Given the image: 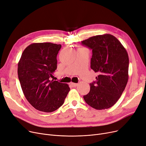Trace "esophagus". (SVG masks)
I'll return each mask as SVG.
<instances>
[{
	"instance_id": "esophagus-1",
	"label": "esophagus",
	"mask_w": 146,
	"mask_h": 146,
	"mask_svg": "<svg viewBox=\"0 0 146 146\" xmlns=\"http://www.w3.org/2000/svg\"><path fill=\"white\" fill-rule=\"evenodd\" d=\"M70 85L72 87H76L78 86V84H75V83H73V82H71Z\"/></svg>"
}]
</instances>
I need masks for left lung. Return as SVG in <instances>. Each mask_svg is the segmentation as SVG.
<instances>
[{
  "label": "left lung",
  "instance_id": "left-lung-1",
  "mask_svg": "<svg viewBox=\"0 0 146 146\" xmlns=\"http://www.w3.org/2000/svg\"><path fill=\"white\" fill-rule=\"evenodd\" d=\"M82 44L92 49L91 68L99 74L97 80L90 84V91L84 98L94 109H109L117 102L127 84L128 53L117 38L110 34L91 37Z\"/></svg>",
  "mask_w": 146,
  "mask_h": 146
}]
</instances>
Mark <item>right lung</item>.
<instances>
[{
	"label": "right lung",
	"instance_id": "1",
	"mask_svg": "<svg viewBox=\"0 0 146 146\" xmlns=\"http://www.w3.org/2000/svg\"><path fill=\"white\" fill-rule=\"evenodd\" d=\"M60 44L34 43L23 51L18 75L25 97L38 110L52 112L64 102L70 91L66 84L49 79L57 67Z\"/></svg>",
	"mask_w": 146,
	"mask_h": 146
}]
</instances>
